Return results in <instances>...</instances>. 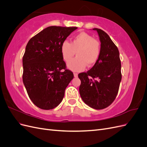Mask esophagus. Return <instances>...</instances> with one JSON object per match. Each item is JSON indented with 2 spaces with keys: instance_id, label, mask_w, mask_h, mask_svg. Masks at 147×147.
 Returning a JSON list of instances; mask_svg holds the SVG:
<instances>
[{
  "instance_id": "obj_1",
  "label": "esophagus",
  "mask_w": 147,
  "mask_h": 147,
  "mask_svg": "<svg viewBox=\"0 0 147 147\" xmlns=\"http://www.w3.org/2000/svg\"><path fill=\"white\" fill-rule=\"evenodd\" d=\"M74 76L75 78H77L78 76V73H74Z\"/></svg>"
}]
</instances>
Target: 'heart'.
Listing matches in <instances>:
<instances>
[{
	"label": "heart",
	"mask_w": 147,
	"mask_h": 147,
	"mask_svg": "<svg viewBox=\"0 0 147 147\" xmlns=\"http://www.w3.org/2000/svg\"><path fill=\"white\" fill-rule=\"evenodd\" d=\"M77 52V57L70 60ZM101 47L99 42L93 36L82 32L75 36L71 42L65 40L61 46L63 59L66 62L71 61L67 67L71 71L79 72L88 67L94 65L100 55Z\"/></svg>",
	"instance_id": "obj_1"
}]
</instances>
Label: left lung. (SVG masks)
<instances>
[{
  "label": "left lung",
  "instance_id": "left-lung-1",
  "mask_svg": "<svg viewBox=\"0 0 147 147\" xmlns=\"http://www.w3.org/2000/svg\"><path fill=\"white\" fill-rule=\"evenodd\" d=\"M101 52L97 63L87 73L78 74L81 97L88 106L102 110L113 103L121 81V64L118 47L107 33L98 28Z\"/></svg>",
  "mask_w": 147,
  "mask_h": 147
}]
</instances>
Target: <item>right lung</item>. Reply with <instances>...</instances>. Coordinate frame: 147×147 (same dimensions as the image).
I'll use <instances>...</instances> for the list:
<instances>
[{
  "mask_svg": "<svg viewBox=\"0 0 147 147\" xmlns=\"http://www.w3.org/2000/svg\"><path fill=\"white\" fill-rule=\"evenodd\" d=\"M77 27L49 26L29 40L23 57V81L29 98L42 110L59 105L74 78L66 69L62 43Z\"/></svg>",
  "mask_w": 147,
  "mask_h": 147,
  "instance_id": "obj_1",
  "label": "right lung"
}]
</instances>
